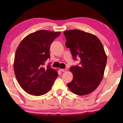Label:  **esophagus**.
Returning <instances> with one entry per match:
<instances>
[{"mask_svg":"<svg viewBox=\"0 0 123 123\" xmlns=\"http://www.w3.org/2000/svg\"><path fill=\"white\" fill-rule=\"evenodd\" d=\"M60 71H61V72H65L67 71V69H60Z\"/></svg>","mask_w":123,"mask_h":123,"instance_id":"34e87169","label":"esophagus"}]
</instances>
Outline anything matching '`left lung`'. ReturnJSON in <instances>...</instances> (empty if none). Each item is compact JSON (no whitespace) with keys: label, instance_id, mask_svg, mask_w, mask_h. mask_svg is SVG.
Segmentation results:
<instances>
[{"label":"left lung","instance_id":"1","mask_svg":"<svg viewBox=\"0 0 123 123\" xmlns=\"http://www.w3.org/2000/svg\"><path fill=\"white\" fill-rule=\"evenodd\" d=\"M65 45L74 60L80 58L78 65L70 67L73 80L67 84L73 93L83 96L96 89L103 78L107 56L103 45L95 35L79 30L64 32Z\"/></svg>","mask_w":123,"mask_h":123}]
</instances>
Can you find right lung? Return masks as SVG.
<instances>
[{
	"instance_id": "add662e5",
	"label": "right lung",
	"mask_w": 123,
	"mask_h": 123,
	"mask_svg": "<svg viewBox=\"0 0 123 123\" xmlns=\"http://www.w3.org/2000/svg\"><path fill=\"white\" fill-rule=\"evenodd\" d=\"M60 32L40 30L22 40L15 54L14 71L20 86L27 93L41 96L49 91L58 72L45 62L50 58V45Z\"/></svg>"
}]
</instances>
